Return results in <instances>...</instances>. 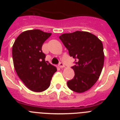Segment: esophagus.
<instances>
[{"label": "esophagus", "mask_w": 120, "mask_h": 120, "mask_svg": "<svg viewBox=\"0 0 120 120\" xmlns=\"http://www.w3.org/2000/svg\"><path fill=\"white\" fill-rule=\"evenodd\" d=\"M59 67L60 68H64V64L63 63H62V62H59Z\"/></svg>", "instance_id": "obj_1"}]
</instances>
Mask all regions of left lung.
<instances>
[{
	"label": "left lung",
	"mask_w": 120,
	"mask_h": 120,
	"mask_svg": "<svg viewBox=\"0 0 120 120\" xmlns=\"http://www.w3.org/2000/svg\"><path fill=\"white\" fill-rule=\"evenodd\" d=\"M59 39L70 56L76 59L71 67L75 76L67 82L68 87L76 93H83L95 84L102 71L105 58L102 43L96 35L83 31L64 34Z\"/></svg>",
	"instance_id": "1"
}]
</instances>
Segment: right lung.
I'll return each mask as SVG.
<instances>
[{"mask_svg": "<svg viewBox=\"0 0 120 120\" xmlns=\"http://www.w3.org/2000/svg\"><path fill=\"white\" fill-rule=\"evenodd\" d=\"M52 35L39 29L19 35L12 46L14 66L19 78L29 90L42 92L49 87L56 68L45 61L44 41Z\"/></svg>", "mask_w": 120, "mask_h": 120, "instance_id": "obj_1", "label": "right lung"}]
</instances>
